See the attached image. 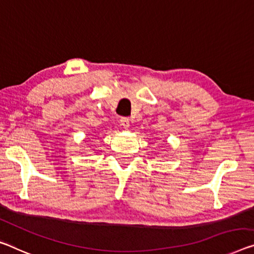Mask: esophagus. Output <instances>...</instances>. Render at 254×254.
I'll return each mask as SVG.
<instances>
[{
	"mask_svg": "<svg viewBox=\"0 0 254 254\" xmlns=\"http://www.w3.org/2000/svg\"><path fill=\"white\" fill-rule=\"evenodd\" d=\"M120 125H122V126L125 128L129 127L130 126L129 118H127V117H122V118H120Z\"/></svg>",
	"mask_w": 254,
	"mask_h": 254,
	"instance_id": "obj_1",
	"label": "esophagus"
}]
</instances>
